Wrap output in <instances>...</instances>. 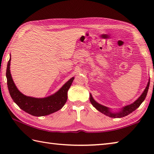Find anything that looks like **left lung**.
Listing matches in <instances>:
<instances>
[{"label": "left lung", "mask_w": 154, "mask_h": 154, "mask_svg": "<svg viewBox=\"0 0 154 154\" xmlns=\"http://www.w3.org/2000/svg\"><path fill=\"white\" fill-rule=\"evenodd\" d=\"M149 81L150 80L149 79L148 85H147L146 89H144V91H143V92L142 93L141 95L140 96V97L138 99L135 100L133 103L122 107V109H120V110L117 112H111L109 108H108L105 106H103V105H102V104H100L99 103H98L97 102H96V101L94 100L92 95H91V94H90L91 103L92 104V105L94 108H95L97 110H99V112H102L103 114H105V115L109 116V117L114 118V119H116V118H122L124 116H126L127 115H128L129 114L132 113L133 111H134L136 109H138V108L140 106V104L143 103V101L145 100L146 97L147 95V93H148V89H149Z\"/></svg>", "instance_id": "left-lung-1"}]
</instances>
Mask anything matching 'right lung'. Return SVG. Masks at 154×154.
I'll list each match as a JSON object with an SVG mask.
<instances>
[{"mask_svg": "<svg viewBox=\"0 0 154 154\" xmlns=\"http://www.w3.org/2000/svg\"><path fill=\"white\" fill-rule=\"evenodd\" d=\"M11 56L7 64L6 76L10 94L14 102L26 112L35 116H43L60 110L67 100V91L74 80V77L65 83L57 92L45 98L28 97L20 91L13 81L10 70Z\"/></svg>", "mask_w": 154, "mask_h": 154, "instance_id": "obj_1", "label": "right lung"}]
</instances>
